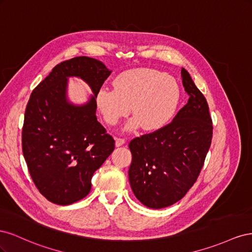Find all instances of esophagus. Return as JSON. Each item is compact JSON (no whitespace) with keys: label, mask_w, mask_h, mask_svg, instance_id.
I'll return each mask as SVG.
<instances>
[{"label":"esophagus","mask_w":252,"mask_h":252,"mask_svg":"<svg viewBox=\"0 0 252 252\" xmlns=\"http://www.w3.org/2000/svg\"><path fill=\"white\" fill-rule=\"evenodd\" d=\"M125 143H126V140L123 139V138H117V139H116V146H117V147L122 146V145H124Z\"/></svg>","instance_id":"34e87169"}]
</instances>
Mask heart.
I'll use <instances>...</instances> for the list:
<instances>
[{"label":"heart","instance_id":"b5f03b06","mask_svg":"<svg viewBox=\"0 0 252 252\" xmlns=\"http://www.w3.org/2000/svg\"><path fill=\"white\" fill-rule=\"evenodd\" d=\"M113 89L101 88L95 101L104 121L116 125L132 107L134 118L128 129L142 126L154 131L172 118L180 102V87L174 78L151 68H134L113 80Z\"/></svg>","mask_w":252,"mask_h":252}]
</instances>
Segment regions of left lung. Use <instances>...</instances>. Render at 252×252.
<instances>
[{
	"instance_id": "8db88e82",
	"label": "left lung",
	"mask_w": 252,
	"mask_h": 252,
	"mask_svg": "<svg viewBox=\"0 0 252 252\" xmlns=\"http://www.w3.org/2000/svg\"><path fill=\"white\" fill-rule=\"evenodd\" d=\"M187 104L169 124L129 143L132 162L129 182L134 195L149 208L159 209L180 201L193 186L212 140L207 101L182 68Z\"/></svg>"
}]
</instances>
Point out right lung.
Masks as SVG:
<instances>
[{
  "instance_id": "obj_1",
  "label": "right lung",
  "mask_w": 252,
  "mask_h": 252,
  "mask_svg": "<svg viewBox=\"0 0 252 252\" xmlns=\"http://www.w3.org/2000/svg\"><path fill=\"white\" fill-rule=\"evenodd\" d=\"M112 71L77 57L58 64L32 93L22 128V150L35 187L48 201L69 205L85 197L91 178L116 147L95 117V96ZM68 76H80L95 96L81 108L65 102Z\"/></svg>"
}]
</instances>
